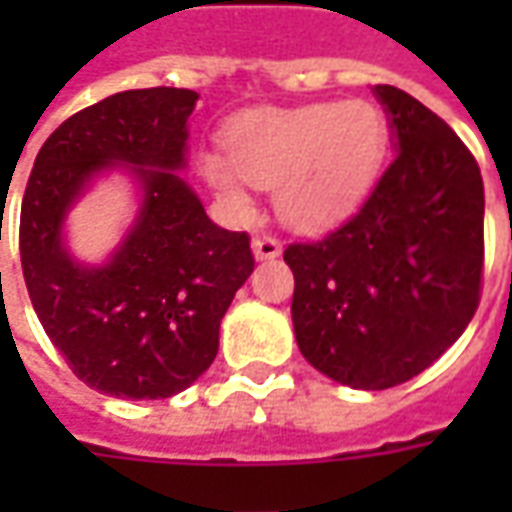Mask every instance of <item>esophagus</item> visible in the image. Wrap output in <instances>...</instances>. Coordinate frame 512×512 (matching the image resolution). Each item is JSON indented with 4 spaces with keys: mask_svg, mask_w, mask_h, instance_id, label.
<instances>
[{
    "mask_svg": "<svg viewBox=\"0 0 512 512\" xmlns=\"http://www.w3.org/2000/svg\"><path fill=\"white\" fill-rule=\"evenodd\" d=\"M252 249H255L257 260H271V257L282 255V244H279L277 235H271V233L255 235V241H252Z\"/></svg>",
    "mask_w": 512,
    "mask_h": 512,
    "instance_id": "esophagus-1",
    "label": "esophagus"
}]
</instances>
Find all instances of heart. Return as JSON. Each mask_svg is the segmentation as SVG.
I'll use <instances>...</instances> for the list:
<instances>
[{
    "mask_svg": "<svg viewBox=\"0 0 512 512\" xmlns=\"http://www.w3.org/2000/svg\"><path fill=\"white\" fill-rule=\"evenodd\" d=\"M386 147V117L370 101L257 109L227 128V153L200 158L202 178L244 205L246 180L277 186V205L299 227H326L354 211Z\"/></svg>",
    "mask_w": 512,
    "mask_h": 512,
    "instance_id": "1",
    "label": "heart"
}]
</instances>
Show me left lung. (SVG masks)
<instances>
[{"label": "left lung", "mask_w": 512, "mask_h": 512, "mask_svg": "<svg viewBox=\"0 0 512 512\" xmlns=\"http://www.w3.org/2000/svg\"><path fill=\"white\" fill-rule=\"evenodd\" d=\"M376 95L395 158L354 216L285 249L304 359L354 389L428 370L469 326L483 293L485 191L472 150L392 84Z\"/></svg>", "instance_id": "1"}]
</instances>
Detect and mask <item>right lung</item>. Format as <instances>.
<instances>
[{
  "label": "right lung",
  "instance_id": "add662e5",
  "mask_svg": "<svg viewBox=\"0 0 512 512\" xmlns=\"http://www.w3.org/2000/svg\"><path fill=\"white\" fill-rule=\"evenodd\" d=\"M194 90H126L68 117L43 142L21 202V268L29 299L73 376L104 395L156 400L191 386L219 351V323L255 257L249 235L205 216L178 172ZM131 163L146 202L101 269L61 246L64 211L89 178Z\"/></svg>",
  "mask_w": 512,
  "mask_h": 512
}]
</instances>
